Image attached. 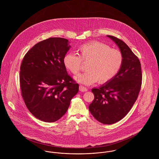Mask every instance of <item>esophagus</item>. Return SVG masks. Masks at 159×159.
<instances>
[{"instance_id": "34e87169", "label": "esophagus", "mask_w": 159, "mask_h": 159, "mask_svg": "<svg viewBox=\"0 0 159 159\" xmlns=\"http://www.w3.org/2000/svg\"><path fill=\"white\" fill-rule=\"evenodd\" d=\"M80 91H81V92H86L88 91V89L83 86H80Z\"/></svg>"}]
</instances>
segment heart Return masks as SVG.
I'll use <instances>...</instances> for the list:
<instances>
[{"instance_id": "1", "label": "heart", "mask_w": 159, "mask_h": 159, "mask_svg": "<svg viewBox=\"0 0 159 159\" xmlns=\"http://www.w3.org/2000/svg\"><path fill=\"white\" fill-rule=\"evenodd\" d=\"M78 51V55L66 54L63 62L65 67L73 75L79 73L83 62H88V71L75 77L78 82L85 85H91L98 81L101 84L111 81L123 64L122 52L102 42H92L81 45Z\"/></svg>"}]
</instances>
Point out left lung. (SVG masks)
<instances>
[{
  "label": "left lung",
  "mask_w": 159,
  "mask_h": 159,
  "mask_svg": "<svg viewBox=\"0 0 159 159\" xmlns=\"http://www.w3.org/2000/svg\"><path fill=\"white\" fill-rule=\"evenodd\" d=\"M107 37L119 48L123 64L111 81L92 89L94 99L89 108L100 122L113 124L123 119L136 102L142 84V71L139 60L130 48L116 37Z\"/></svg>",
  "instance_id": "8db88e82"
}]
</instances>
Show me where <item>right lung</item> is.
<instances>
[{"label": "right lung", "mask_w": 159, "mask_h": 159, "mask_svg": "<svg viewBox=\"0 0 159 159\" xmlns=\"http://www.w3.org/2000/svg\"><path fill=\"white\" fill-rule=\"evenodd\" d=\"M68 40L52 37L34 46L25 54L20 72L24 103L36 118L54 122L68 110L79 84L69 75L63 62Z\"/></svg>", "instance_id": "add662e5"}]
</instances>
